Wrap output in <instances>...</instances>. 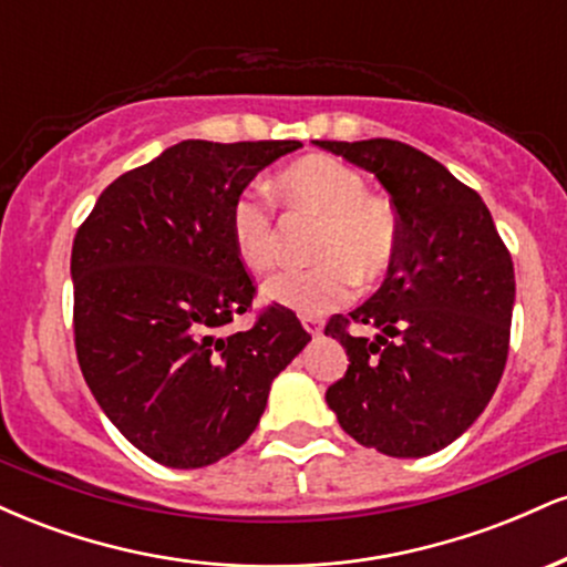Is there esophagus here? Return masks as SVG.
Instances as JSON below:
<instances>
[{"instance_id": "34e87169", "label": "esophagus", "mask_w": 567, "mask_h": 567, "mask_svg": "<svg viewBox=\"0 0 567 567\" xmlns=\"http://www.w3.org/2000/svg\"><path fill=\"white\" fill-rule=\"evenodd\" d=\"M303 328H306V333H311V336H320L322 333V320H317V317H303Z\"/></svg>"}]
</instances>
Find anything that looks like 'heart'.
Returning <instances> with one entry per match:
<instances>
[{"instance_id": "b5f03b06", "label": "heart", "mask_w": 567, "mask_h": 567, "mask_svg": "<svg viewBox=\"0 0 567 567\" xmlns=\"http://www.w3.org/2000/svg\"><path fill=\"white\" fill-rule=\"evenodd\" d=\"M277 192L292 210L320 218L311 239L309 269H288L266 282L271 303L320 317L351 296L354 279L373 285L392 269L400 250V218L392 202L368 194L357 167L330 154H306L277 175ZM229 234L234 250L252 275L277 264V226L269 199L245 188L231 202Z\"/></svg>"}]
</instances>
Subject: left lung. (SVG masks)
I'll use <instances>...</instances> for the list:
<instances>
[{"label": "left lung", "mask_w": 567, "mask_h": 567, "mask_svg": "<svg viewBox=\"0 0 567 567\" xmlns=\"http://www.w3.org/2000/svg\"><path fill=\"white\" fill-rule=\"evenodd\" d=\"M365 167L400 218V250L365 303L324 328L349 354L324 400L360 445L421 458L483 413L509 354L514 266L483 197L445 165L389 138L315 141ZM368 323L375 339L351 337Z\"/></svg>", "instance_id": "obj_1"}]
</instances>
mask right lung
Listing matches in <instances>:
<instances>
[{"instance_id":"add662e5","label":"right lung","mask_w":567,"mask_h":567,"mask_svg":"<svg viewBox=\"0 0 567 567\" xmlns=\"http://www.w3.org/2000/svg\"><path fill=\"white\" fill-rule=\"evenodd\" d=\"M298 141H181L103 188L71 247L74 347L90 392L162 466L199 470L261 421L271 381L311 336L271 303L224 336L256 285L231 202Z\"/></svg>"}]
</instances>
